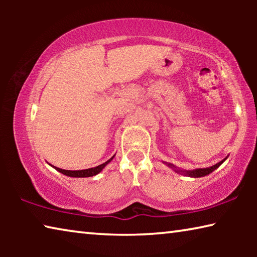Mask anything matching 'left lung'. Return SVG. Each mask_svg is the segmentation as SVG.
<instances>
[{"instance_id": "left-lung-1", "label": "left lung", "mask_w": 257, "mask_h": 257, "mask_svg": "<svg viewBox=\"0 0 257 257\" xmlns=\"http://www.w3.org/2000/svg\"><path fill=\"white\" fill-rule=\"evenodd\" d=\"M227 159H228V156H227V158H224L222 161H220L219 163L212 165V167H210V168L195 169V170H182V169L177 168L176 165L172 164V163H168V162H163V163L167 164L169 168L173 169V170H175L177 173H180V175H184V176H186V177H191V178H201V177H205V176H207V175H210L211 172H213V171L215 170V169L219 168L220 165L222 164Z\"/></svg>"}]
</instances>
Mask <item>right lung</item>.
I'll return each instance as SVG.
<instances>
[{
	"mask_svg": "<svg viewBox=\"0 0 257 257\" xmlns=\"http://www.w3.org/2000/svg\"><path fill=\"white\" fill-rule=\"evenodd\" d=\"M114 158V155L112 156L110 160H107L105 163H103L101 165H97V167L95 168H89V169H85V170H64V169H60V168H56L53 167V165H50L51 167H53L55 170H58L59 172L63 173V175H66L68 177H72V178H87V177H93V176H96L98 175L99 172H101L104 168L106 167V165L111 162V161Z\"/></svg>",
	"mask_w": 257,
	"mask_h": 257,
	"instance_id": "right-lung-1",
	"label": "right lung"
}]
</instances>
